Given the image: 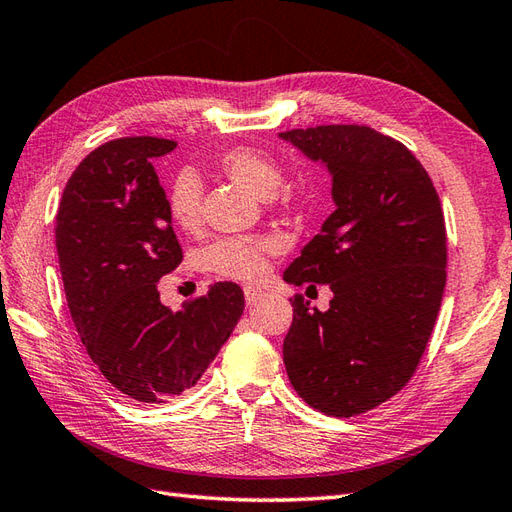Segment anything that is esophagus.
<instances>
[{
    "mask_svg": "<svg viewBox=\"0 0 512 512\" xmlns=\"http://www.w3.org/2000/svg\"><path fill=\"white\" fill-rule=\"evenodd\" d=\"M260 295H263V291L260 289H254V287H245V300H247V304H254Z\"/></svg>",
    "mask_w": 512,
    "mask_h": 512,
    "instance_id": "esophagus-1",
    "label": "esophagus"
}]
</instances>
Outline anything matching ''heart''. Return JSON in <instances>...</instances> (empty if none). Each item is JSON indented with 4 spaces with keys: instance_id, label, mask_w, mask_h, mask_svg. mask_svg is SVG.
Returning <instances> with one entry per match:
<instances>
[{
    "instance_id": "1",
    "label": "heart",
    "mask_w": 512,
    "mask_h": 512,
    "mask_svg": "<svg viewBox=\"0 0 512 512\" xmlns=\"http://www.w3.org/2000/svg\"><path fill=\"white\" fill-rule=\"evenodd\" d=\"M219 166L234 184L256 197H271L282 184V168L274 157L256 149L227 151ZM170 219L184 232L201 221V186L192 173H181L168 195ZM276 249L271 238H221L203 252V265L223 278L256 282L265 276L267 256Z\"/></svg>"
}]
</instances>
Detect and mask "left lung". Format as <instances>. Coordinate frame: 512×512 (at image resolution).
I'll return each mask as SVG.
<instances>
[{"mask_svg":"<svg viewBox=\"0 0 512 512\" xmlns=\"http://www.w3.org/2000/svg\"><path fill=\"white\" fill-rule=\"evenodd\" d=\"M333 177L335 212L285 271L328 285V311L291 300L282 346L293 390L328 416L372 410L412 379L447 282L438 192L410 149L359 124L280 133Z\"/></svg>","mask_w":512,"mask_h":512,"instance_id":"8db88e82","label":"left lung"}]
</instances>
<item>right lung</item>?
I'll return each mask as SVG.
<instances>
[{"label":"right lung","instance_id":"add662e5","mask_svg":"<svg viewBox=\"0 0 512 512\" xmlns=\"http://www.w3.org/2000/svg\"><path fill=\"white\" fill-rule=\"evenodd\" d=\"M175 146L151 135L98 146L67 181L56 214V254L76 331L102 377L140 403L190 390L245 309L234 282H217L181 311L160 302L157 282L184 254L153 160Z\"/></svg>","mask_w":512,"mask_h":512}]
</instances>
